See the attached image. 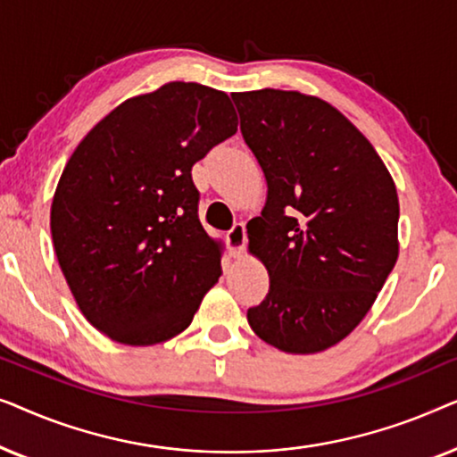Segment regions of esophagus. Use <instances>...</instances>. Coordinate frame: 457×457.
<instances>
[{
    "label": "esophagus",
    "instance_id": "obj_1",
    "mask_svg": "<svg viewBox=\"0 0 457 457\" xmlns=\"http://www.w3.org/2000/svg\"><path fill=\"white\" fill-rule=\"evenodd\" d=\"M245 243H247L245 227H243L241 222H237L235 227L227 233V245L230 249V255H233V258H239L243 249H245Z\"/></svg>",
    "mask_w": 457,
    "mask_h": 457
}]
</instances>
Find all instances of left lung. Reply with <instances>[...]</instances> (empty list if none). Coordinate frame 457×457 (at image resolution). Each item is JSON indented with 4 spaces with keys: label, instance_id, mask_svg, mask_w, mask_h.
Wrapping results in <instances>:
<instances>
[{
    "label": "left lung",
    "instance_id": "obj_1",
    "mask_svg": "<svg viewBox=\"0 0 457 457\" xmlns=\"http://www.w3.org/2000/svg\"><path fill=\"white\" fill-rule=\"evenodd\" d=\"M233 102L268 185L247 237L270 289L247 322L280 352H324L358 327L395 266V183L370 141L322 99L260 89Z\"/></svg>",
    "mask_w": 457,
    "mask_h": 457
}]
</instances>
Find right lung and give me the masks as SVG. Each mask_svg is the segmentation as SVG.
Masks as SVG:
<instances>
[{"mask_svg": "<svg viewBox=\"0 0 457 457\" xmlns=\"http://www.w3.org/2000/svg\"><path fill=\"white\" fill-rule=\"evenodd\" d=\"M237 133L224 91L168 83L112 110L79 143L52 202V239L80 312L124 345L189 327L220 278L191 168Z\"/></svg>", "mask_w": 457, "mask_h": 457, "instance_id": "obj_1", "label": "right lung"}]
</instances>
